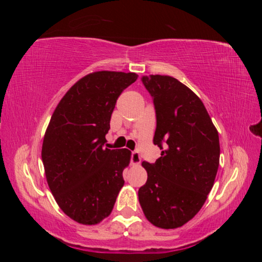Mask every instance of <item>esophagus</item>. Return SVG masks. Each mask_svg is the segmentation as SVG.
I'll return each mask as SVG.
<instances>
[{"label": "esophagus", "mask_w": 262, "mask_h": 262, "mask_svg": "<svg viewBox=\"0 0 262 262\" xmlns=\"http://www.w3.org/2000/svg\"><path fill=\"white\" fill-rule=\"evenodd\" d=\"M130 162L133 165H139V164L141 163V156L140 154L137 151H134L132 154V158H130Z\"/></svg>", "instance_id": "esophagus-1"}]
</instances>
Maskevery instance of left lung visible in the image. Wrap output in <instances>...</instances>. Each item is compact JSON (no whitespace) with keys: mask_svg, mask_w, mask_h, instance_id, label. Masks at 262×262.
Wrapping results in <instances>:
<instances>
[{"mask_svg":"<svg viewBox=\"0 0 262 262\" xmlns=\"http://www.w3.org/2000/svg\"><path fill=\"white\" fill-rule=\"evenodd\" d=\"M154 98L157 127L154 143L162 150L148 173L139 201L150 223L161 229L183 227L205 205L220 165L219 132L201 99L178 79L142 77Z\"/></svg>","mask_w":262,"mask_h":262,"instance_id":"8db88e82","label":"left lung"}]
</instances>
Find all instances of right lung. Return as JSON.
<instances>
[{
    "mask_svg": "<svg viewBox=\"0 0 262 262\" xmlns=\"http://www.w3.org/2000/svg\"><path fill=\"white\" fill-rule=\"evenodd\" d=\"M135 73L95 72L69 89L48 123L41 158L47 184L61 210L84 225L112 211L129 165L128 149L103 148L111 115Z\"/></svg>",
    "mask_w": 262,
    "mask_h": 262,
    "instance_id": "right-lung-1",
    "label": "right lung"
}]
</instances>
